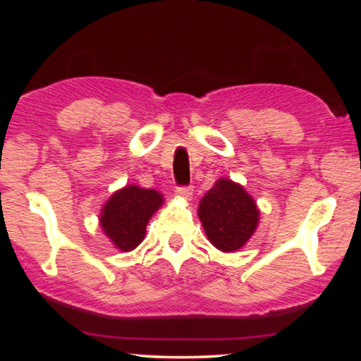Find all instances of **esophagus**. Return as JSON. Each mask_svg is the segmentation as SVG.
<instances>
[{
	"instance_id": "obj_1",
	"label": "esophagus",
	"mask_w": 361,
	"mask_h": 361,
	"mask_svg": "<svg viewBox=\"0 0 361 361\" xmlns=\"http://www.w3.org/2000/svg\"><path fill=\"white\" fill-rule=\"evenodd\" d=\"M176 195H178V197H181V199H185V200H189L192 197V188L191 186H178L176 188Z\"/></svg>"
}]
</instances>
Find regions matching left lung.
Masks as SVG:
<instances>
[{"instance_id": "left-lung-1", "label": "left lung", "mask_w": 361, "mask_h": 361, "mask_svg": "<svg viewBox=\"0 0 361 361\" xmlns=\"http://www.w3.org/2000/svg\"><path fill=\"white\" fill-rule=\"evenodd\" d=\"M197 215L209 240L221 252H237L255 234L259 210L243 186L218 180L200 200Z\"/></svg>"}]
</instances>
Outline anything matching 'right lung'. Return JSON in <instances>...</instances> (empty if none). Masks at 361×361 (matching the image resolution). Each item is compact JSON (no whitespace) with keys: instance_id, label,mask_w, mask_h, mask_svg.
<instances>
[{"instance_id":"1","label":"right lung","mask_w":361,"mask_h":361,"mask_svg":"<svg viewBox=\"0 0 361 361\" xmlns=\"http://www.w3.org/2000/svg\"><path fill=\"white\" fill-rule=\"evenodd\" d=\"M162 204V194L154 189L127 185L103 205L100 226L116 248L130 252L145 239L146 226Z\"/></svg>"}]
</instances>
